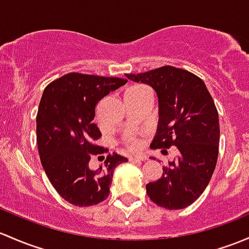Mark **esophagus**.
<instances>
[{
	"label": "esophagus",
	"instance_id": "1",
	"mask_svg": "<svg viewBox=\"0 0 249 249\" xmlns=\"http://www.w3.org/2000/svg\"><path fill=\"white\" fill-rule=\"evenodd\" d=\"M146 158L144 156H137V155H131L129 158V161L130 162H142V161H145Z\"/></svg>",
	"mask_w": 249,
	"mask_h": 249
}]
</instances>
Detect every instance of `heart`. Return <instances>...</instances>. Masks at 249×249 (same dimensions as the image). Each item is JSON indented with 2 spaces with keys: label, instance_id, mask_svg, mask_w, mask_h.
I'll use <instances>...</instances> for the list:
<instances>
[{
  "label": "heart",
  "instance_id": "b5f03b06",
  "mask_svg": "<svg viewBox=\"0 0 249 249\" xmlns=\"http://www.w3.org/2000/svg\"><path fill=\"white\" fill-rule=\"evenodd\" d=\"M145 88L142 87V86H135V87H131L129 88V89L126 90V93H133V91H141V90H144ZM125 93V94H126ZM138 146V143L136 142V141H130V148L131 149H136Z\"/></svg>",
  "mask_w": 249,
  "mask_h": 249
}]
</instances>
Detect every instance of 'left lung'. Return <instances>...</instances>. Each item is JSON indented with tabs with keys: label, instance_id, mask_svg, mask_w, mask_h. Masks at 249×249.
<instances>
[{
	"label": "left lung",
	"instance_id": "obj_1",
	"mask_svg": "<svg viewBox=\"0 0 249 249\" xmlns=\"http://www.w3.org/2000/svg\"><path fill=\"white\" fill-rule=\"evenodd\" d=\"M126 77L150 86L158 95L159 125L150 148L178 149L162 177L146 184V193L161 208H187L209 185L218 158L219 122L213 96L197 75L171 65Z\"/></svg>",
	"mask_w": 249,
	"mask_h": 249
}]
</instances>
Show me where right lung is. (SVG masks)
I'll return each mask as SVG.
<instances>
[{
  "label": "right lung",
  "mask_w": 249,
  "mask_h": 249,
  "mask_svg": "<svg viewBox=\"0 0 249 249\" xmlns=\"http://www.w3.org/2000/svg\"><path fill=\"white\" fill-rule=\"evenodd\" d=\"M126 82L70 72L44 89L36 114L39 156L52 186L72 205H96L106 199L114 169L127 161L113 153L98 169L89 168L90 156L106 151L94 143L101 136L93 123L96 104Z\"/></svg>",
  "instance_id": "1"
}]
</instances>
